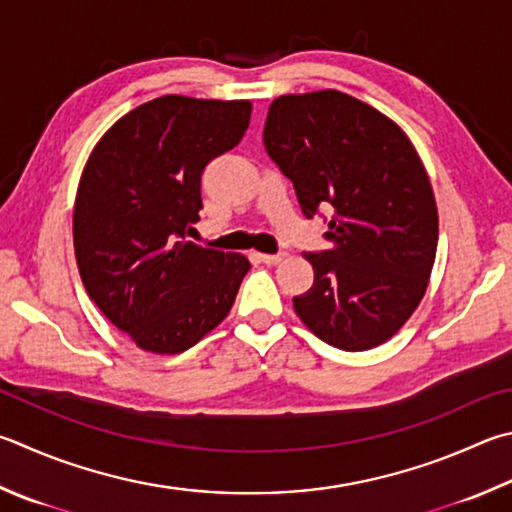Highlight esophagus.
I'll return each instance as SVG.
<instances>
[{"instance_id":"34e87169","label":"esophagus","mask_w":512,"mask_h":512,"mask_svg":"<svg viewBox=\"0 0 512 512\" xmlns=\"http://www.w3.org/2000/svg\"><path fill=\"white\" fill-rule=\"evenodd\" d=\"M284 257H286V253H275V255L259 253V259H262V262H264V264H268V266H273V264H280Z\"/></svg>"}]
</instances>
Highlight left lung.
Wrapping results in <instances>:
<instances>
[{
	"instance_id": "obj_1",
	"label": "left lung",
	"mask_w": 512,
	"mask_h": 512,
	"mask_svg": "<svg viewBox=\"0 0 512 512\" xmlns=\"http://www.w3.org/2000/svg\"><path fill=\"white\" fill-rule=\"evenodd\" d=\"M271 159L306 217L333 210L329 250L304 253L313 286L293 309L331 347L387 342L423 300L439 241V212L421 156L394 120L336 89L271 102Z\"/></svg>"
}]
</instances>
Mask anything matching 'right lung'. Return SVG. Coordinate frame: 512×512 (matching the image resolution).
<instances>
[{"mask_svg": "<svg viewBox=\"0 0 512 512\" xmlns=\"http://www.w3.org/2000/svg\"><path fill=\"white\" fill-rule=\"evenodd\" d=\"M248 100L161 96L107 129L82 170L73 248L91 300L136 347L181 353L230 313L250 262L185 237L201 174L250 123Z\"/></svg>", "mask_w": 512, "mask_h": 512, "instance_id": "right-lung-1", "label": "right lung"}]
</instances>
